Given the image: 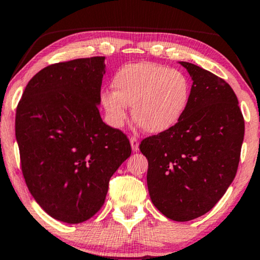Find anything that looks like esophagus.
<instances>
[{"instance_id": "1", "label": "esophagus", "mask_w": 260, "mask_h": 260, "mask_svg": "<svg viewBox=\"0 0 260 260\" xmlns=\"http://www.w3.org/2000/svg\"><path fill=\"white\" fill-rule=\"evenodd\" d=\"M129 141H131V147H132L133 152H137L138 150H139V140H138L136 137L131 138Z\"/></svg>"}]
</instances>
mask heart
I'll list each match as a JSON object with an SVG mask.
<instances>
[{
  "mask_svg": "<svg viewBox=\"0 0 260 260\" xmlns=\"http://www.w3.org/2000/svg\"><path fill=\"white\" fill-rule=\"evenodd\" d=\"M114 91L101 95L102 105L114 126H122L128 106L141 129L158 134L181 120L190 101L189 79L181 71L151 63L129 64L113 79Z\"/></svg>",
  "mask_w": 260,
  "mask_h": 260,
  "instance_id": "obj_1",
  "label": "heart"
}]
</instances>
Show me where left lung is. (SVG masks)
I'll return each instance as SVG.
<instances>
[{
  "instance_id": "obj_1",
  "label": "left lung",
  "mask_w": 260,
  "mask_h": 260,
  "mask_svg": "<svg viewBox=\"0 0 260 260\" xmlns=\"http://www.w3.org/2000/svg\"><path fill=\"white\" fill-rule=\"evenodd\" d=\"M178 63L192 81L188 108L174 127L139 147L148 160L152 203L184 222L208 213L233 182L245 122L228 83L195 64Z\"/></svg>"
}]
</instances>
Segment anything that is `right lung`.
Returning <instances> with one entry per match:
<instances>
[{"instance_id":"1","label":"right lung","mask_w":260,"mask_h":260,"mask_svg":"<svg viewBox=\"0 0 260 260\" xmlns=\"http://www.w3.org/2000/svg\"><path fill=\"white\" fill-rule=\"evenodd\" d=\"M106 57L43 69L16 109L22 174L37 203L55 220L81 223L101 209L109 179L131 155L128 138L102 121Z\"/></svg>"}]
</instances>
